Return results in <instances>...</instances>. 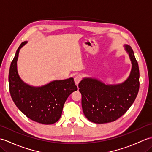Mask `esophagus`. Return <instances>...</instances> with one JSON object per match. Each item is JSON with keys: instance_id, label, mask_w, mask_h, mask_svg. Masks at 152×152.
I'll use <instances>...</instances> for the list:
<instances>
[{"instance_id": "obj_1", "label": "esophagus", "mask_w": 152, "mask_h": 152, "mask_svg": "<svg viewBox=\"0 0 152 152\" xmlns=\"http://www.w3.org/2000/svg\"><path fill=\"white\" fill-rule=\"evenodd\" d=\"M74 82H75L76 84L78 85V83H80V82L81 81V80H82L81 76H79V75H76L75 77H74Z\"/></svg>"}]
</instances>
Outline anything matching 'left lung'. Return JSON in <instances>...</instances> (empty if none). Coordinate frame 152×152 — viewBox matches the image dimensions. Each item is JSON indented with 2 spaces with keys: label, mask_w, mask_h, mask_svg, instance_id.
<instances>
[{
  "label": "left lung",
  "mask_w": 152,
  "mask_h": 152,
  "mask_svg": "<svg viewBox=\"0 0 152 152\" xmlns=\"http://www.w3.org/2000/svg\"><path fill=\"white\" fill-rule=\"evenodd\" d=\"M132 63L129 78L116 85H106L95 78H85L79 83L83 114L90 121L106 124L115 121L133 104L139 90V68L133 50L125 45Z\"/></svg>",
  "instance_id": "obj_1"
}]
</instances>
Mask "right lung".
Returning <instances> with one entry per match:
<instances>
[{
    "instance_id": "1",
    "label": "right lung",
    "mask_w": 152,
    "mask_h": 152,
    "mask_svg": "<svg viewBox=\"0 0 152 152\" xmlns=\"http://www.w3.org/2000/svg\"><path fill=\"white\" fill-rule=\"evenodd\" d=\"M26 43L21 44L10 64L8 81L11 97L19 110L31 120L46 125L55 124L61 118L66 100L78 88L72 78L55 80L41 87L23 82L18 72L17 61L19 50Z\"/></svg>"
}]
</instances>
